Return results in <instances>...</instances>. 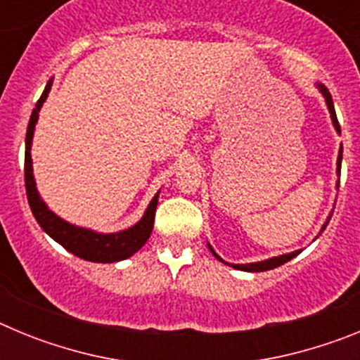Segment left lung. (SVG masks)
Here are the masks:
<instances>
[{"instance_id":"8db88e82","label":"left lung","mask_w":360,"mask_h":360,"mask_svg":"<svg viewBox=\"0 0 360 360\" xmlns=\"http://www.w3.org/2000/svg\"><path fill=\"white\" fill-rule=\"evenodd\" d=\"M317 88H319V91L323 94L324 97V103H326V106H328V111H330V117H332V124H333V128H335L337 133H341V126H339V120H337V115H335V108H333V101H332V95H330L328 88L324 84H321V82H317ZM341 160H342V146L341 149H339V157H337V176H341ZM337 187H339V182H337ZM333 212V211H332ZM332 212H330V216L326 218V221L323 224V227H321V232L326 229V225H328L330 218H332ZM319 232V234H321ZM317 238V236H316ZM209 245V243H207ZM209 250H211L212 254H214L216 259H219L221 263H225V265H231V263L224 262L221 257L218 256V254L212 250V247L209 245ZM301 252V250H294V252L290 254H281V256H274V257H269V259H263V262H256V263H245V265H231L232 269H238V270H243V272H265V270H272L276 269V266L283 265V263H287L290 262L292 257H295L297 254Z\"/></svg>"}]
</instances>
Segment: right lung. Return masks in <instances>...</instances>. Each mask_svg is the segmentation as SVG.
I'll list each match as a JSON object with an SVG mask.
<instances>
[{
    "label": "right lung",
    "mask_w": 360,
    "mask_h": 360,
    "mask_svg": "<svg viewBox=\"0 0 360 360\" xmlns=\"http://www.w3.org/2000/svg\"><path fill=\"white\" fill-rule=\"evenodd\" d=\"M52 88V79L49 81L46 88H44L43 95L37 101L36 108L32 111L30 122L27 128V141H25V187H27V198L28 205L32 209V214L37 219V224L41 225L46 234L57 243L63 245L68 252L75 254L77 257H82L86 262L94 263H115L128 259L129 256L141 250L144 247L146 241L149 240L153 231V224H155V211H157L158 203V191L157 195L153 196L149 202L148 209H146L144 216L136 221L133 227L126 229V231L119 232H95L91 229L77 227L72 225L70 221H65L61 216H57L56 212L50 211L49 205L43 202L39 196V191L36 187V180H34V169H32V139H34V129H36L37 119H39V111L43 108V103L46 101Z\"/></svg>",
    "instance_id": "add662e5"
}]
</instances>
